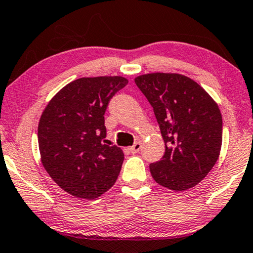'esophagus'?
I'll return each instance as SVG.
<instances>
[{
  "mask_svg": "<svg viewBox=\"0 0 253 253\" xmlns=\"http://www.w3.org/2000/svg\"><path fill=\"white\" fill-rule=\"evenodd\" d=\"M141 148H142V143H140V142H136L133 147L128 148V150H129L131 154H137V152L141 150Z\"/></svg>",
  "mask_w": 253,
  "mask_h": 253,
  "instance_id": "esophagus-1",
  "label": "esophagus"
}]
</instances>
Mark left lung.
Segmentation results:
<instances>
[{
	"mask_svg": "<svg viewBox=\"0 0 253 253\" xmlns=\"http://www.w3.org/2000/svg\"><path fill=\"white\" fill-rule=\"evenodd\" d=\"M150 103L165 142V154L150 164L157 183L183 191L196 186L218 161L222 117L216 103L197 83L175 73L135 78Z\"/></svg>",
	"mask_w": 253,
	"mask_h": 253,
	"instance_id": "left-lung-1",
	"label": "left lung"
}]
</instances>
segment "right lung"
I'll return each instance as SVG.
<instances>
[{
    "label": "right lung",
    "mask_w": 253,
    "mask_h": 253,
    "mask_svg": "<svg viewBox=\"0 0 253 253\" xmlns=\"http://www.w3.org/2000/svg\"><path fill=\"white\" fill-rule=\"evenodd\" d=\"M128 80L80 78L48 103L38 127L41 161L51 179L72 196L97 198L115 184L124 162L122 149L104 144V115L110 99Z\"/></svg>",
    "instance_id": "1"
}]
</instances>
